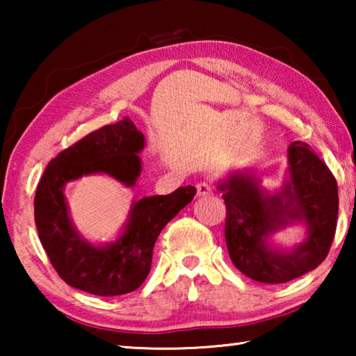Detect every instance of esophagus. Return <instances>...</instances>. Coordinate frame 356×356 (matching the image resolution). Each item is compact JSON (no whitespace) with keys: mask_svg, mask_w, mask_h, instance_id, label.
I'll return each mask as SVG.
<instances>
[{"mask_svg":"<svg viewBox=\"0 0 356 356\" xmlns=\"http://www.w3.org/2000/svg\"><path fill=\"white\" fill-rule=\"evenodd\" d=\"M196 190H197V196H201V197L210 196L213 193L212 185H210L209 182H200L196 185Z\"/></svg>","mask_w":356,"mask_h":356,"instance_id":"1","label":"esophagus"}]
</instances>
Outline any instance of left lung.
I'll use <instances>...</instances> for the list:
<instances>
[{
    "label": "left lung",
    "instance_id": "1",
    "mask_svg": "<svg viewBox=\"0 0 356 356\" xmlns=\"http://www.w3.org/2000/svg\"><path fill=\"white\" fill-rule=\"evenodd\" d=\"M280 188L265 190L254 171H231L216 184L226 204V245L232 264L248 278L281 284L314 270L327 257L336 232L337 185L327 165L306 143L287 149ZM303 224L307 236L291 249L276 245V233Z\"/></svg>",
    "mask_w": 356,
    "mask_h": 356
}]
</instances>
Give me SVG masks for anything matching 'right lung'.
<instances>
[{
  "instance_id": "1",
  "label": "right lung",
  "mask_w": 356,
  "mask_h": 356,
  "mask_svg": "<svg viewBox=\"0 0 356 356\" xmlns=\"http://www.w3.org/2000/svg\"><path fill=\"white\" fill-rule=\"evenodd\" d=\"M144 146V135L125 118L84 136L45 168L35 190L34 220L47 256L69 286L100 297L136 291L150 272L161 229L195 197L196 188L186 185L170 195L134 201L122 231L104 245L89 242L78 232L64 195L67 184L106 174L134 188L143 171L138 154Z\"/></svg>"
}]
</instances>
